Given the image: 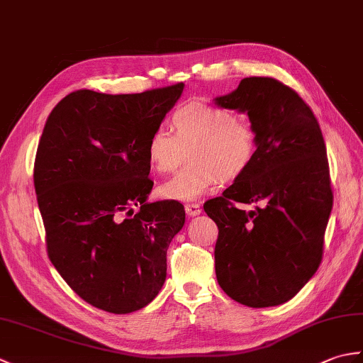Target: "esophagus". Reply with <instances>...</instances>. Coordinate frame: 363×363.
I'll return each mask as SVG.
<instances>
[{"label":"esophagus","mask_w":363,"mask_h":363,"mask_svg":"<svg viewBox=\"0 0 363 363\" xmlns=\"http://www.w3.org/2000/svg\"><path fill=\"white\" fill-rule=\"evenodd\" d=\"M186 212H187V215H190V217H196V215L201 213V206L196 203L186 204Z\"/></svg>","instance_id":"esophagus-1"}]
</instances>
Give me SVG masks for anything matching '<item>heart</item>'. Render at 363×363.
Returning a JSON list of instances; mask_svg holds the SVG:
<instances>
[{
  "instance_id": "heart-1",
  "label": "heart",
  "mask_w": 363,
  "mask_h": 363,
  "mask_svg": "<svg viewBox=\"0 0 363 363\" xmlns=\"http://www.w3.org/2000/svg\"><path fill=\"white\" fill-rule=\"evenodd\" d=\"M172 125L174 134L159 126L146 142L150 165L159 173L174 172L189 150L190 164L159 187L164 199L196 201L217 187L221 177L234 181L245 174L256 157V129L225 107L184 104L174 111Z\"/></svg>"
}]
</instances>
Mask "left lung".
<instances>
[{"label": "left lung", "instance_id": "obj_1", "mask_svg": "<svg viewBox=\"0 0 363 363\" xmlns=\"http://www.w3.org/2000/svg\"><path fill=\"white\" fill-rule=\"evenodd\" d=\"M213 101L248 115L257 133L248 172L204 204L218 226L217 281L243 306L284 304L317 273L333 211L320 125L303 98L273 78H245ZM234 202L254 203L255 211Z\"/></svg>", "mask_w": 363, "mask_h": 363}]
</instances>
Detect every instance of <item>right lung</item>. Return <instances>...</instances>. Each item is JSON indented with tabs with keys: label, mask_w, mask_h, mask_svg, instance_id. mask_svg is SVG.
<instances>
[{
	"label": "right lung",
	"mask_w": 363,
	"mask_h": 363,
	"mask_svg": "<svg viewBox=\"0 0 363 363\" xmlns=\"http://www.w3.org/2000/svg\"><path fill=\"white\" fill-rule=\"evenodd\" d=\"M182 91V82L133 95L78 90L45 123L34 187L48 256L76 295L101 311H140L167 279V250L186 211L148 203L146 142Z\"/></svg>",
	"instance_id": "1"
}]
</instances>
